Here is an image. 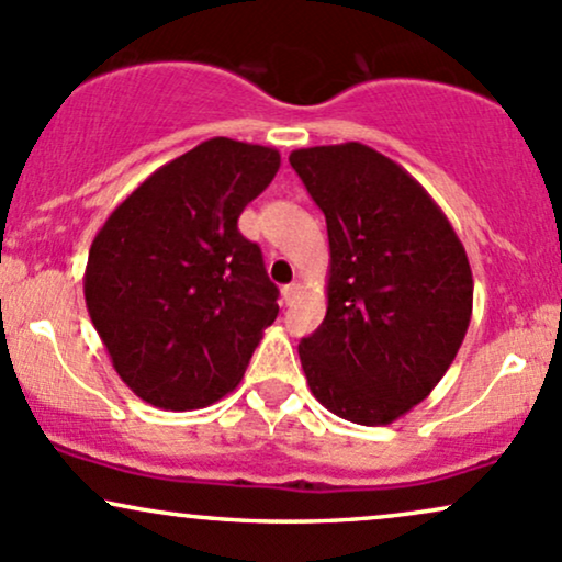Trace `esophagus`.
Wrapping results in <instances>:
<instances>
[{
    "label": "esophagus",
    "mask_w": 562,
    "mask_h": 562,
    "mask_svg": "<svg viewBox=\"0 0 562 562\" xmlns=\"http://www.w3.org/2000/svg\"><path fill=\"white\" fill-rule=\"evenodd\" d=\"M299 293H301L299 282H290V285L282 288V303H285V306H290V303L299 299Z\"/></svg>",
    "instance_id": "esophagus-1"
}]
</instances>
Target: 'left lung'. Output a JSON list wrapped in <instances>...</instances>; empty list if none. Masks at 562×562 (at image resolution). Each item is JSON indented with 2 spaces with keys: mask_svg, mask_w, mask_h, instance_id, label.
<instances>
[{
  "mask_svg": "<svg viewBox=\"0 0 562 562\" xmlns=\"http://www.w3.org/2000/svg\"><path fill=\"white\" fill-rule=\"evenodd\" d=\"M329 238L327 316L299 346L324 408L384 427L456 361L474 306L463 243L397 161L348 140L290 154Z\"/></svg>",
  "mask_w": 562,
  "mask_h": 562,
  "instance_id": "left-lung-1",
  "label": "left lung"
}]
</instances>
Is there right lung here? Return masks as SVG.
Masks as SVG:
<instances>
[{"mask_svg": "<svg viewBox=\"0 0 562 562\" xmlns=\"http://www.w3.org/2000/svg\"><path fill=\"white\" fill-rule=\"evenodd\" d=\"M277 170V148L209 138L148 175L101 225L86 308L140 401L193 411L238 387L280 311L238 216Z\"/></svg>", "mask_w": 562, "mask_h": 562, "instance_id": "right-lung-1", "label": "right lung"}]
</instances>
